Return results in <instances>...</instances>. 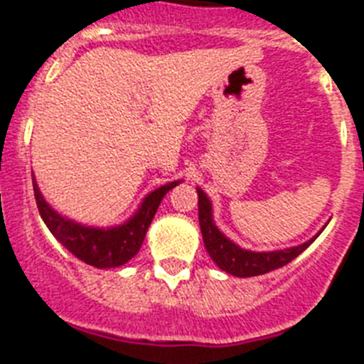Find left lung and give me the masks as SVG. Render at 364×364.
I'll return each mask as SVG.
<instances>
[{"label":"left lung","mask_w":364,"mask_h":364,"mask_svg":"<svg viewBox=\"0 0 364 364\" xmlns=\"http://www.w3.org/2000/svg\"><path fill=\"white\" fill-rule=\"evenodd\" d=\"M197 195H199V225L204 247L208 251L210 258L218 264L219 269L230 273L234 277H255V275L283 268L288 262H292L294 258L299 257L323 230H320L316 236H312L301 245L277 249V251H249V249L240 247L238 243H234L218 229L208 195L200 188H197Z\"/></svg>","instance_id":"obj_1"}]
</instances>
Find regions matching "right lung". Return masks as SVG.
<instances>
[{
    "mask_svg": "<svg viewBox=\"0 0 364 364\" xmlns=\"http://www.w3.org/2000/svg\"><path fill=\"white\" fill-rule=\"evenodd\" d=\"M180 182L182 180H175L150 191L145 199L141 200L135 214L126 219L124 223L115 225V227H91V225L77 223L74 219L61 215L42 197L35 176H33V191H35L42 221L46 223L57 242H61L74 257L89 266L107 269L119 268L139 253L146 230L154 219L161 199L169 189L178 186Z\"/></svg>",
    "mask_w": 364,
    "mask_h": 364,
    "instance_id": "right-lung-1",
    "label": "right lung"
}]
</instances>
